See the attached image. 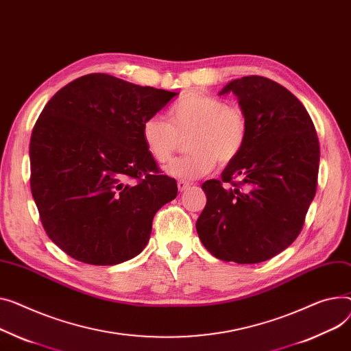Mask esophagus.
Returning a JSON list of instances; mask_svg holds the SVG:
<instances>
[{
	"label": "esophagus",
	"instance_id": "1",
	"mask_svg": "<svg viewBox=\"0 0 351 351\" xmlns=\"http://www.w3.org/2000/svg\"><path fill=\"white\" fill-rule=\"evenodd\" d=\"M189 182H184V180H179L178 182V189H179V192H186L189 189Z\"/></svg>",
	"mask_w": 351,
	"mask_h": 351
}]
</instances>
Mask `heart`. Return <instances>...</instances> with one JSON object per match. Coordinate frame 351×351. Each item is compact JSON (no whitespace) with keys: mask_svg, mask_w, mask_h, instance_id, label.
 Instances as JSON below:
<instances>
[{"mask_svg":"<svg viewBox=\"0 0 351 351\" xmlns=\"http://www.w3.org/2000/svg\"><path fill=\"white\" fill-rule=\"evenodd\" d=\"M169 121L159 115H151L143 123L141 135L148 154L159 163L168 162L176 152L180 136H189V155L178 158L165 168V172L182 180L206 176L221 163L234 160L243 151L248 121L239 107L227 106L219 97L204 93H188L173 103Z\"/></svg>","mask_w":351,"mask_h":351,"instance_id":"1","label":"heart"}]
</instances>
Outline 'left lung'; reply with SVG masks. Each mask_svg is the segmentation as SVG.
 <instances>
[{
  "mask_svg": "<svg viewBox=\"0 0 351 351\" xmlns=\"http://www.w3.org/2000/svg\"><path fill=\"white\" fill-rule=\"evenodd\" d=\"M248 121L247 141L220 180L202 184L207 203L196 221L202 244L226 263L258 264L288 248L316 193L319 139L303 104L284 86L247 76L227 83ZM239 177V182H232Z\"/></svg>",
  "mask_w": 351,
  "mask_h": 351,
  "instance_id": "8db88e82",
  "label": "left lung"
}]
</instances>
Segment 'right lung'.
<instances>
[{
    "mask_svg": "<svg viewBox=\"0 0 351 351\" xmlns=\"http://www.w3.org/2000/svg\"><path fill=\"white\" fill-rule=\"evenodd\" d=\"M178 95L93 73L42 110L29 144L31 191L46 234L72 258L115 265L148 244L178 184L158 173L141 127Z\"/></svg>",
    "mask_w": 351,
    "mask_h": 351,
    "instance_id": "1",
    "label": "right lung"
}]
</instances>
